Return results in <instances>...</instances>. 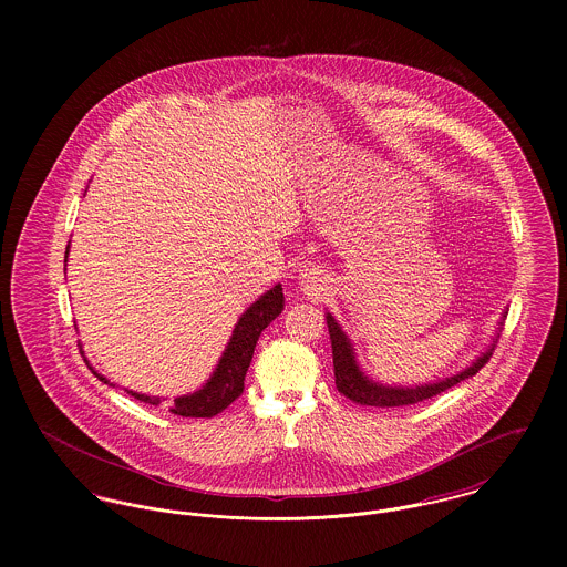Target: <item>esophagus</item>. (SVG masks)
<instances>
[{"instance_id":"1","label":"esophagus","mask_w":567,"mask_h":567,"mask_svg":"<svg viewBox=\"0 0 567 567\" xmlns=\"http://www.w3.org/2000/svg\"><path fill=\"white\" fill-rule=\"evenodd\" d=\"M299 284H301V290H303L306 295H310V297H321L324 290H327L329 279L324 277L321 270H317V268H308V270H303V272H301Z\"/></svg>"}]
</instances>
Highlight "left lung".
<instances>
[{
  "instance_id": "left-lung-1",
  "label": "left lung",
  "mask_w": 567,
  "mask_h": 567,
  "mask_svg": "<svg viewBox=\"0 0 567 567\" xmlns=\"http://www.w3.org/2000/svg\"><path fill=\"white\" fill-rule=\"evenodd\" d=\"M506 317V310L504 315L499 317V323L495 327V336L491 338L488 347L481 355H476V360L472 364H467L465 369H461L458 373L454 375H447L443 380H436V382H425V384H412V386H398V384H382L373 378H369L360 362H358V355H355V349H353V342L351 338L347 336V331L340 327V323L331 317V312L324 315L327 319V327H329V338H331V353H333V375H336V389L349 398L351 402L360 405H375V408H395V405H410L419 404L423 400H430L452 386H456L458 382L463 380H470L474 378L493 353V347H495V340L499 338V329H502V321Z\"/></svg>"
}]
</instances>
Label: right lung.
<instances>
[{
  "instance_id": "1",
  "label": "right lung",
  "mask_w": 567,
  "mask_h": 567,
  "mask_svg": "<svg viewBox=\"0 0 567 567\" xmlns=\"http://www.w3.org/2000/svg\"><path fill=\"white\" fill-rule=\"evenodd\" d=\"M68 252H70V246H68ZM65 261H68V255H65ZM284 303L286 301H284L281 284L272 286L255 303H250L234 327V333H231L216 369L212 371L209 380L194 393L176 398L169 404V412H174L178 416H214V414L223 412L227 405L234 404L243 395L244 378L250 367L259 333L281 315ZM89 369L100 382L115 386L102 373H97L91 364H89ZM124 391L144 404L159 405L163 402V398L128 391V389H124Z\"/></svg>"
}]
</instances>
